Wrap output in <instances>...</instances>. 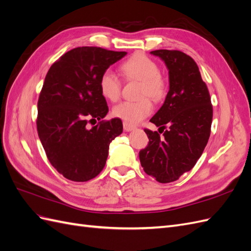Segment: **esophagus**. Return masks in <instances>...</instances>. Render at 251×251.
<instances>
[{"instance_id": "esophagus-1", "label": "esophagus", "mask_w": 251, "mask_h": 251, "mask_svg": "<svg viewBox=\"0 0 251 251\" xmlns=\"http://www.w3.org/2000/svg\"><path fill=\"white\" fill-rule=\"evenodd\" d=\"M134 128H136V126H135L134 125L126 123V121H125V123H124V130H125L126 132H130V131L134 130Z\"/></svg>"}]
</instances>
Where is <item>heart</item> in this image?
Here are the masks:
<instances>
[{"instance_id":"1","label":"heart","mask_w":251,"mask_h":251,"mask_svg":"<svg viewBox=\"0 0 251 251\" xmlns=\"http://www.w3.org/2000/svg\"><path fill=\"white\" fill-rule=\"evenodd\" d=\"M126 80L140 81L136 101H123L113 108V115L128 124H137L148 117L153 111L154 101H160L168 92V83L160 73L159 66L149 56L137 53L120 66ZM101 95L112 102L117 101L121 95V81L112 71L108 70L100 78ZM150 98L149 99L148 97Z\"/></svg>"}]
</instances>
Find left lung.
<instances>
[{
  "label": "left lung",
  "mask_w": 251,
  "mask_h": 251,
  "mask_svg": "<svg viewBox=\"0 0 251 251\" xmlns=\"http://www.w3.org/2000/svg\"><path fill=\"white\" fill-rule=\"evenodd\" d=\"M151 53L168 67L170 91L150 120L159 126V132L144 128L149 143L139 151V159L148 175L160 183H170L191 171L201 157L210 136L212 104L206 83L191 56L179 50Z\"/></svg>",
  "instance_id": "1"
}]
</instances>
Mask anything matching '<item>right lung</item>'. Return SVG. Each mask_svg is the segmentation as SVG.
<instances>
[{
    "label": "right lung",
    "instance_id": "add662e5",
    "mask_svg": "<svg viewBox=\"0 0 251 251\" xmlns=\"http://www.w3.org/2000/svg\"><path fill=\"white\" fill-rule=\"evenodd\" d=\"M126 54L77 47L53 63L45 77L36 128L48 160L67 179L85 182L95 178L104 168L111 141L123 133L119 118L101 120L109 108L100 78ZM96 120H100L96 126H87Z\"/></svg>",
    "mask_w": 251,
    "mask_h": 251
}]
</instances>
